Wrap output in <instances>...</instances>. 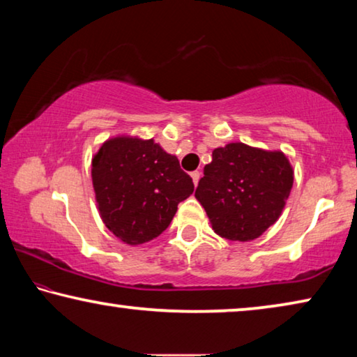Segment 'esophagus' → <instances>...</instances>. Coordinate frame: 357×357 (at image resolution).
<instances>
[{
	"label": "esophagus",
	"instance_id": "34e87169",
	"mask_svg": "<svg viewBox=\"0 0 357 357\" xmlns=\"http://www.w3.org/2000/svg\"><path fill=\"white\" fill-rule=\"evenodd\" d=\"M190 176H192V181H194V184L197 185V184H199V181H200L202 173L200 172H192Z\"/></svg>",
	"mask_w": 357,
	"mask_h": 357
}]
</instances>
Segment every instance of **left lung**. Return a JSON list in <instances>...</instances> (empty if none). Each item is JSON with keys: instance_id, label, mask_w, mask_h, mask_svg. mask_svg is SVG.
Returning a JSON list of instances; mask_svg holds the SVG:
<instances>
[{"instance_id": "left-lung-1", "label": "left lung", "mask_w": 357, "mask_h": 357, "mask_svg": "<svg viewBox=\"0 0 357 357\" xmlns=\"http://www.w3.org/2000/svg\"><path fill=\"white\" fill-rule=\"evenodd\" d=\"M195 190L213 230L231 241H251L281 216L294 169L281 151L230 143L213 151Z\"/></svg>"}]
</instances>
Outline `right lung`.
<instances>
[{"label": "right lung", "instance_id": "obj_1", "mask_svg": "<svg viewBox=\"0 0 357 357\" xmlns=\"http://www.w3.org/2000/svg\"><path fill=\"white\" fill-rule=\"evenodd\" d=\"M92 183L105 225L130 246L160 235L194 192L176 155L138 137L105 141L92 158Z\"/></svg>", "mask_w": 357, "mask_h": 357}]
</instances>
